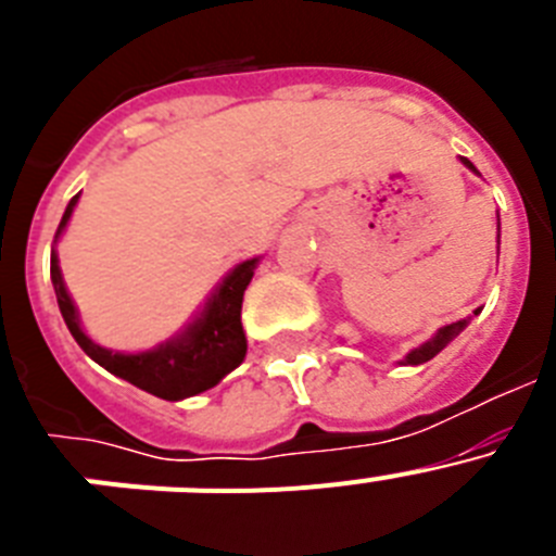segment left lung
<instances>
[{
  "label": "left lung",
  "instance_id": "1",
  "mask_svg": "<svg viewBox=\"0 0 556 556\" xmlns=\"http://www.w3.org/2000/svg\"><path fill=\"white\" fill-rule=\"evenodd\" d=\"M462 164L468 166V169L476 172V166L470 164L468 159H462ZM476 175H479V172H476ZM479 312H481V308H476L473 314H479ZM465 326H468V320H456V323H451V326H443V328H440V331L434 333V337L429 339V342H424V345H420V348H415V351L406 353L404 365H424V362H429V358H434L437 353H440L445 345H448L451 339L459 337V331H462V328H465Z\"/></svg>",
  "mask_w": 556,
  "mask_h": 556
}]
</instances>
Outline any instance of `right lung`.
Masks as SVG:
<instances>
[{
	"label": "right lung",
	"mask_w": 556,
	"mask_h": 556,
	"mask_svg": "<svg viewBox=\"0 0 556 556\" xmlns=\"http://www.w3.org/2000/svg\"><path fill=\"white\" fill-rule=\"evenodd\" d=\"M77 200H80V194L68 200L61 225H58L55 242L58 236L66 230ZM255 264H258V258L236 264L225 275L223 283L214 289L198 320L178 337L166 339L159 348L141 353H116L91 342L80 328L77 308L66 292L55 250H52L49 273H52V287H55L58 306H61L66 328L77 339V345L94 358L97 365L105 367L113 376L130 381L132 387L150 392V395L164 397V401H184V397L200 395V392L217 387L233 367L244 362L248 339H244L242 331V298L250 278H253Z\"/></svg>",
	"instance_id": "1"
}]
</instances>
